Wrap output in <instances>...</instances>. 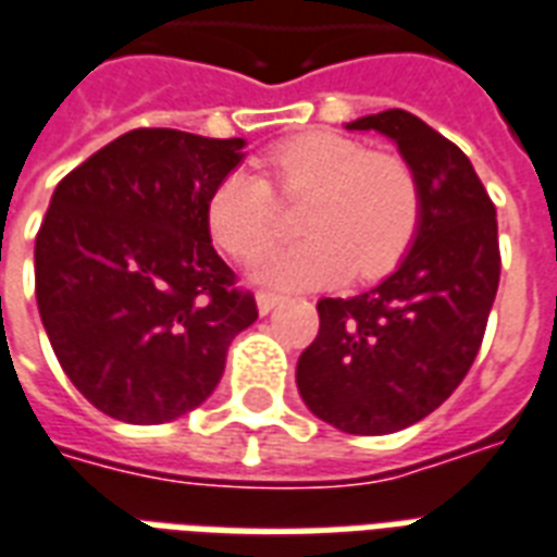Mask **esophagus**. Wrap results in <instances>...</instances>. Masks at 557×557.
Wrapping results in <instances>:
<instances>
[{
  "instance_id": "34e87169",
  "label": "esophagus",
  "mask_w": 557,
  "mask_h": 557,
  "mask_svg": "<svg viewBox=\"0 0 557 557\" xmlns=\"http://www.w3.org/2000/svg\"><path fill=\"white\" fill-rule=\"evenodd\" d=\"M280 300H283V297L274 295V292H257V309H260V314H269Z\"/></svg>"
}]
</instances>
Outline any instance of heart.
Instances as JSON below:
<instances>
[{"label":"heart","mask_w":557,"mask_h":557,"mask_svg":"<svg viewBox=\"0 0 557 557\" xmlns=\"http://www.w3.org/2000/svg\"><path fill=\"white\" fill-rule=\"evenodd\" d=\"M271 182L300 210L304 239L277 245L253 262V280L274 288H314L356 274L379 277L407 253L422 219L413 168L389 152H370L347 135L304 133L265 156ZM277 199L262 176L231 170L208 196L213 243L236 260L269 245Z\"/></svg>","instance_id":"b5f03b06"}]
</instances>
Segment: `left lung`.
<instances>
[{
    "label": "left lung",
    "mask_w": 557,
    "mask_h": 557,
    "mask_svg": "<svg viewBox=\"0 0 557 557\" xmlns=\"http://www.w3.org/2000/svg\"><path fill=\"white\" fill-rule=\"evenodd\" d=\"M347 129L396 141L422 187V219L387 280L318 300L321 330L297 361V389L332 428L381 436L433 413L474 364L500 283L497 210L466 152L405 109Z\"/></svg>",
    "instance_id": "obj_1"
}]
</instances>
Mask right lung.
<instances>
[{
	"mask_svg": "<svg viewBox=\"0 0 557 557\" xmlns=\"http://www.w3.org/2000/svg\"><path fill=\"white\" fill-rule=\"evenodd\" d=\"M243 138L133 129L57 185L34 245L51 349L91 405L161 424L216 389L251 292L213 251L208 196Z\"/></svg>",
	"mask_w": 557,
	"mask_h": 557,
	"instance_id": "obj_1",
	"label": "right lung"
}]
</instances>
